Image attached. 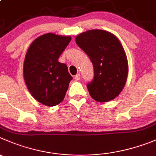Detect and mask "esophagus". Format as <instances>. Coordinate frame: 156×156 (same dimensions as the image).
<instances>
[{"label":"esophagus","instance_id":"obj_1","mask_svg":"<svg viewBox=\"0 0 156 156\" xmlns=\"http://www.w3.org/2000/svg\"><path fill=\"white\" fill-rule=\"evenodd\" d=\"M74 79L76 80H80V74H76V76H74Z\"/></svg>","mask_w":156,"mask_h":156}]
</instances>
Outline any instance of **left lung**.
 <instances>
[{
    "label": "left lung",
    "instance_id": "1",
    "mask_svg": "<svg viewBox=\"0 0 156 156\" xmlns=\"http://www.w3.org/2000/svg\"><path fill=\"white\" fill-rule=\"evenodd\" d=\"M76 43L93 65L94 78L87 84L91 97L100 103L115 99L128 76L126 55L118 38L108 31L91 30L77 35Z\"/></svg>",
    "mask_w": 156,
    "mask_h": 156
}]
</instances>
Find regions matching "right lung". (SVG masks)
Listing matches in <instances>:
<instances>
[{
    "instance_id": "add662e5",
    "label": "right lung",
    "mask_w": 156,
    "mask_h": 156,
    "mask_svg": "<svg viewBox=\"0 0 156 156\" xmlns=\"http://www.w3.org/2000/svg\"><path fill=\"white\" fill-rule=\"evenodd\" d=\"M71 37L52 33L33 41L23 63V78L33 97L48 106L63 100L73 77L65 63L58 61Z\"/></svg>"
}]
</instances>
